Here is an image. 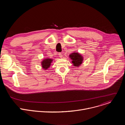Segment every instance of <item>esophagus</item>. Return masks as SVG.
Listing matches in <instances>:
<instances>
[{
	"label": "esophagus",
	"instance_id": "obj_1",
	"mask_svg": "<svg viewBox=\"0 0 125 125\" xmlns=\"http://www.w3.org/2000/svg\"><path fill=\"white\" fill-rule=\"evenodd\" d=\"M59 56L60 58H62V57H63V54H62L61 53H59Z\"/></svg>",
	"mask_w": 125,
	"mask_h": 125
}]
</instances>
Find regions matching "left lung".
Segmentation results:
<instances>
[{"label":"left lung","mask_w":125,"mask_h":125,"mask_svg":"<svg viewBox=\"0 0 125 125\" xmlns=\"http://www.w3.org/2000/svg\"><path fill=\"white\" fill-rule=\"evenodd\" d=\"M69 57L70 59L72 60L71 62L75 67H80L81 65H82L83 60V56L79 53L76 52L71 53Z\"/></svg>","instance_id":"obj_1"}]
</instances>
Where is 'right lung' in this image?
<instances>
[{
  "instance_id": "add662e5",
  "label": "right lung",
  "mask_w": 125,
  "mask_h": 125,
  "mask_svg": "<svg viewBox=\"0 0 125 125\" xmlns=\"http://www.w3.org/2000/svg\"><path fill=\"white\" fill-rule=\"evenodd\" d=\"M53 59L50 58H44L41 62V65L42 66V69L44 70H47L51 65L52 62H53Z\"/></svg>"
}]
</instances>
